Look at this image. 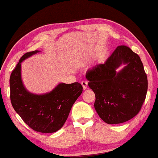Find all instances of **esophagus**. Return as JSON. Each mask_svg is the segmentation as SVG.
Listing matches in <instances>:
<instances>
[{
	"label": "esophagus",
	"mask_w": 158,
	"mask_h": 158,
	"mask_svg": "<svg viewBox=\"0 0 158 158\" xmlns=\"http://www.w3.org/2000/svg\"><path fill=\"white\" fill-rule=\"evenodd\" d=\"M81 84L82 85V87H83V89H84V90H85V89H87V87H88V82L86 81H82Z\"/></svg>",
	"instance_id": "obj_1"
}]
</instances>
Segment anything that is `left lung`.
Listing matches in <instances>:
<instances>
[{"mask_svg": "<svg viewBox=\"0 0 158 158\" xmlns=\"http://www.w3.org/2000/svg\"><path fill=\"white\" fill-rule=\"evenodd\" d=\"M121 65L124 68L116 71ZM85 77L95 94V111L103 121L122 123L139 112L146 98L148 79L139 56L129 47H118L105 63L88 69Z\"/></svg>", "mask_w": 158, "mask_h": 158, "instance_id": "obj_1", "label": "left lung"}]
</instances>
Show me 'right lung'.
<instances>
[{
    "mask_svg": "<svg viewBox=\"0 0 158 158\" xmlns=\"http://www.w3.org/2000/svg\"><path fill=\"white\" fill-rule=\"evenodd\" d=\"M39 52L36 50L25 53L12 71L10 78V100L15 111L31 128L39 132L52 133L63 126L83 87L78 82L60 83L44 94L28 91L21 79V63Z\"/></svg>",
    "mask_w": 158,
    "mask_h": 158,
    "instance_id": "obj_1",
    "label": "right lung"
}]
</instances>
